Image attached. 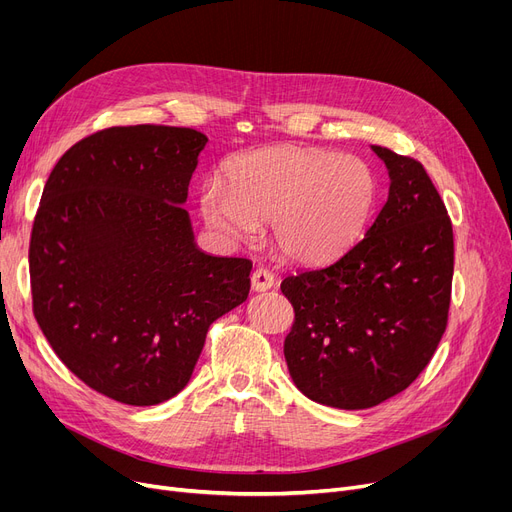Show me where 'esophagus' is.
I'll return each instance as SVG.
<instances>
[{"instance_id": "34e87169", "label": "esophagus", "mask_w": 512, "mask_h": 512, "mask_svg": "<svg viewBox=\"0 0 512 512\" xmlns=\"http://www.w3.org/2000/svg\"><path fill=\"white\" fill-rule=\"evenodd\" d=\"M274 284H276L274 274L270 270H265V267H257V270L251 276V286H253L255 292L270 290V288H274Z\"/></svg>"}]
</instances>
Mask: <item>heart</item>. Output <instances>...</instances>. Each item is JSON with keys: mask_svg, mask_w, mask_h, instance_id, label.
<instances>
[{"mask_svg": "<svg viewBox=\"0 0 512 512\" xmlns=\"http://www.w3.org/2000/svg\"><path fill=\"white\" fill-rule=\"evenodd\" d=\"M226 182L199 188L205 224L230 245L251 242L270 222L276 249L303 265H319L351 249L375 201V178L355 155L278 145L236 155Z\"/></svg>", "mask_w": 512, "mask_h": 512, "instance_id": "b5f03b06", "label": "heart"}]
</instances>
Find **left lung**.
Wrapping results in <instances>:
<instances>
[{"instance_id":"obj_1","label":"left lung","mask_w":512,"mask_h":512,"mask_svg":"<svg viewBox=\"0 0 512 512\" xmlns=\"http://www.w3.org/2000/svg\"><path fill=\"white\" fill-rule=\"evenodd\" d=\"M388 201L355 247L282 282L294 324L292 382L321 405L357 411L409 388L444 336L454 272L448 211L417 159L371 147Z\"/></svg>"}]
</instances>
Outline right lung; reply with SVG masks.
Masks as SVG:
<instances>
[{
  "label": "right lung",
  "instance_id": "right-lung-1",
  "mask_svg": "<svg viewBox=\"0 0 512 512\" xmlns=\"http://www.w3.org/2000/svg\"><path fill=\"white\" fill-rule=\"evenodd\" d=\"M207 137L112 126L72 145L35 215L33 313L62 363L132 407L191 380L209 326L245 303L253 263L197 249L182 207Z\"/></svg>",
  "mask_w": 512,
  "mask_h": 512
}]
</instances>
